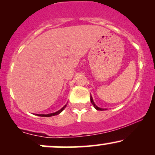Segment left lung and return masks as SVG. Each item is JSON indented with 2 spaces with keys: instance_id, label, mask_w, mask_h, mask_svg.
<instances>
[{
  "instance_id": "8db88e82",
  "label": "left lung",
  "mask_w": 155,
  "mask_h": 155,
  "mask_svg": "<svg viewBox=\"0 0 155 155\" xmlns=\"http://www.w3.org/2000/svg\"><path fill=\"white\" fill-rule=\"evenodd\" d=\"M90 101H91V103H92V104L93 105V106L94 107H95V108L96 110H100V111H104V108H99V107H97V106H96V105L95 104V103H94V101H93V99H92V97L91 95H90Z\"/></svg>"
}]
</instances>
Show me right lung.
<instances>
[{
  "label": "right lung",
  "mask_w": 155,
  "mask_h": 155,
  "mask_svg": "<svg viewBox=\"0 0 155 155\" xmlns=\"http://www.w3.org/2000/svg\"><path fill=\"white\" fill-rule=\"evenodd\" d=\"M65 107H66V105H65V106H64L63 107L61 108V109L59 110V111L54 112V113H51V114H36V115H38V116H40V117H51V116H55V115H58V114H59L60 113H61V112L63 111L64 109H65Z\"/></svg>",
  "instance_id": "obj_1"
}]
</instances>
